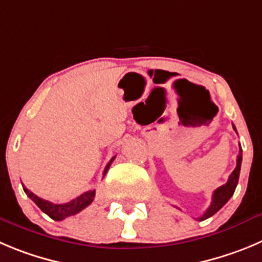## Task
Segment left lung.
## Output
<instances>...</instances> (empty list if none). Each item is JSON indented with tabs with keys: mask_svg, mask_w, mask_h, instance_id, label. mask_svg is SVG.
I'll return each instance as SVG.
<instances>
[{
	"mask_svg": "<svg viewBox=\"0 0 262 262\" xmlns=\"http://www.w3.org/2000/svg\"><path fill=\"white\" fill-rule=\"evenodd\" d=\"M234 130L236 132L235 126H234ZM241 165H242V147L239 148V154L238 158H236V167L235 169L231 172V174L229 176V180L225 185L220 186L219 189H216L213 191V195H212V203L211 205L208 207V209L203 213L202 217H199L198 220L203 221V220H207L209 217L213 216L214 213L220 211V209L229 202L231 196H233L234 191L236 189V185H238V180H239V173H241Z\"/></svg>",
	"mask_w": 262,
	"mask_h": 262,
	"instance_id": "1",
	"label": "left lung"
}]
</instances>
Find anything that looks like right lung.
Returning <instances> with one entry per match:
<instances>
[{
    "label": "right lung",
    "instance_id": "obj_1",
    "mask_svg": "<svg viewBox=\"0 0 262 262\" xmlns=\"http://www.w3.org/2000/svg\"><path fill=\"white\" fill-rule=\"evenodd\" d=\"M114 159L115 158H112L111 160H110L108 164L106 165V168H104L103 177L107 173V170H108L110 165L112 164ZM23 189H24V192L28 195V198H31V199L36 203V205H37L38 208H40L43 213L48 214L50 219L55 220V221H62V220H64L66 217L73 216V214L81 212L82 209L86 208L88 205L92 204V202L94 200V196H95V190H90V191L84 192V194H81L80 196L75 198V199L71 200V202L64 203V204H54V203L48 202V200H43L41 199V198H38L37 195H35L33 192L29 191L27 187L23 186Z\"/></svg>",
    "mask_w": 262,
    "mask_h": 262
}]
</instances>
